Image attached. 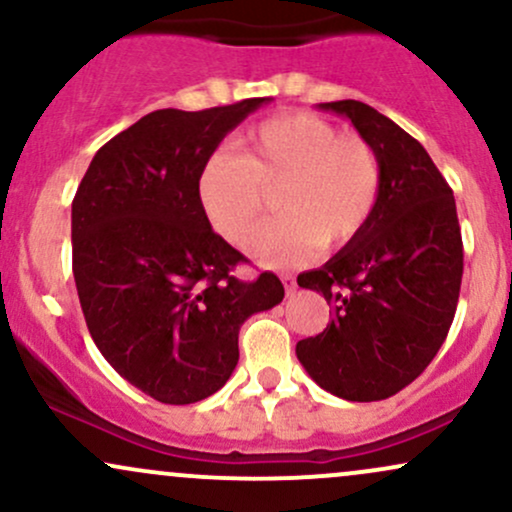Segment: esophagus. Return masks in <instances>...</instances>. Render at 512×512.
Returning <instances> with one entry per match:
<instances>
[{
    "label": "esophagus",
    "instance_id": "esophagus-1",
    "mask_svg": "<svg viewBox=\"0 0 512 512\" xmlns=\"http://www.w3.org/2000/svg\"><path fill=\"white\" fill-rule=\"evenodd\" d=\"M281 281H284L286 296H293V293H296V279H293L291 274H284V276H281Z\"/></svg>",
    "mask_w": 512,
    "mask_h": 512
}]
</instances>
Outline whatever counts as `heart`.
Segmentation results:
<instances>
[{"label": "heart", "instance_id": "b5f03b06", "mask_svg": "<svg viewBox=\"0 0 512 512\" xmlns=\"http://www.w3.org/2000/svg\"><path fill=\"white\" fill-rule=\"evenodd\" d=\"M238 156L211 154L197 199L223 240L245 245L276 190L281 211L252 243L264 267H296L317 250H342L366 233L383 197V163L358 134L310 113H281L245 129Z\"/></svg>", "mask_w": 512, "mask_h": 512}]
</instances>
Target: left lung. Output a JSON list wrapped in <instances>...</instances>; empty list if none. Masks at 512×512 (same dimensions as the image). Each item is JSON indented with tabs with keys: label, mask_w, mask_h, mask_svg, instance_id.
Here are the masks:
<instances>
[{
	"label": "left lung",
	"mask_w": 512,
	"mask_h": 512,
	"mask_svg": "<svg viewBox=\"0 0 512 512\" xmlns=\"http://www.w3.org/2000/svg\"><path fill=\"white\" fill-rule=\"evenodd\" d=\"M351 120L383 163V197L356 243L298 276L330 303L332 322L296 344L322 390L349 402L397 395L443 346L462 284L455 197L428 151L361 101L320 103Z\"/></svg>",
	"instance_id": "8db88e82"
}]
</instances>
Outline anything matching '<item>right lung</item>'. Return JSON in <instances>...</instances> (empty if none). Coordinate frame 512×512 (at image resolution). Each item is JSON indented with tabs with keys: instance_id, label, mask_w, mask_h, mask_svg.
Here are the masks:
<instances>
[{
	"instance_id": "1",
	"label": "right lung",
	"mask_w": 512,
	"mask_h": 512,
	"mask_svg": "<svg viewBox=\"0 0 512 512\" xmlns=\"http://www.w3.org/2000/svg\"><path fill=\"white\" fill-rule=\"evenodd\" d=\"M269 98L156 110L98 149L72 202V267L88 332L127 383L163 404L226 385L238 332L284 298L279 276L240 281L245 257L211 231L197 175Z\"/></svg>"
}]
</instances>
